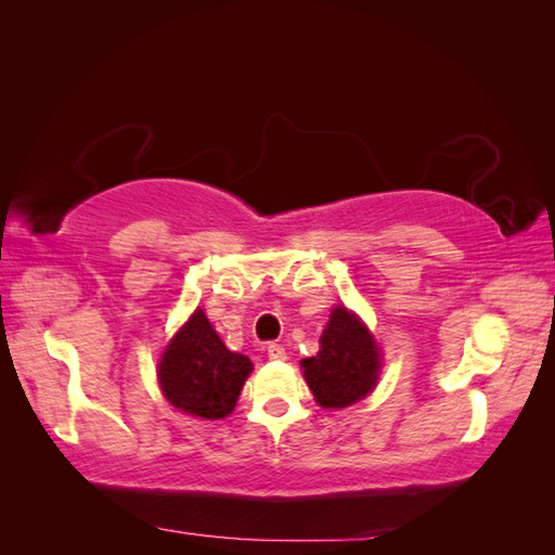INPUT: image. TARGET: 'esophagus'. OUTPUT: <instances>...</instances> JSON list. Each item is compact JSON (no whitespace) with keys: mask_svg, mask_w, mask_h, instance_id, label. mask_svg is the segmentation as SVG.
<instances>
[{"mask_svg":"<svg viewBox=\"0 0 555 555\" xmlns=\"http://www.w3.org/2000/svg\"><path fill=\"white\" fill-rule=\"evenodd\" d=\"M266 354H268V359H271V361H284V359H287V351H284V347L278 345V343L268 345L266 347Z\"/></svg>","mask_w":555,"mask_h":555,"instance_id":"34e87169","label":"esophagus"}]
</instances>
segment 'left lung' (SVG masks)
I'll use <instances>...</instances> for the list:
<instances>
[{
  "instance_id": "left-lung-1",
  "label": "left lung",
  "mask_w": 555,
  "mask_h": 555,
  "mask_svg": "<svg viewBox=\"0 0 555 555\" xmlns=\"http://www.w3.org/2000/svg\"><path fill=\"white\" fill-rule=\"evenodd\" d=\"M306 382L322 408H347L373 391L379 354L373 335L347 308H335L322 349L304 363Z\"/></svg>"
}]
</instances>
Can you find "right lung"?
Listing matches in <instances>:
<instances>
[{
  "instance_id": "add662e5",
  "label": "right lung",
  "mask_w": 555,
  "mask_h": 555,
  "mask_svg": "<svg viewBox=\"0 0 555 555\" xmlns=\"http://www.w3.org/2000/svg\"><path fill=\"white\" fill-rule=\"evenodd\" d=\"M251 361L224 347L206 319L196 310L159 363V384L173 408L201 418H224L236 408Z\"/></svg>"
}]
</instances>
